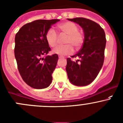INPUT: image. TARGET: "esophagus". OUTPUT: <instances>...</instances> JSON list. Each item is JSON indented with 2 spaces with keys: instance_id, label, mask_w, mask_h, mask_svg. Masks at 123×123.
Returning a JSON list of instances; mask_svg holds the SVG:
<instances>
[{
  "instance_id": "34e87169",
  "label": "esophagus",
  "mask_w": 123,
  "mask_h": 123,
  "mask_svg": "<svg viewBox=\"0 0 123 123\" xmlns=\"http://www.w3.org/2000/svg\"><path fill=\"white\" fill-rule=\"evenodd\" d=\"M58 57H59V58H64V57L62 56H59Z\"/></svg>"
}]
</instances>
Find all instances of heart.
<instances>
[{"label": "heart", "instance_id": "b5f03b06", "mask_svg": "<svg viewBox=\"0 0 123 123\" xmlns=\"http://www.w3.org/2000/svg\"><path fill=\"white\" fill-rule=\"evenodd\" d=\"M58 27L63 33L68 35L65 41V43L67 44L56 47L53 49V53L60 56L67 55L73 53V46L77 49L82 46L83 42V36L78 32L79 27L76 24L71 21H66L58 25ZM45 37L46 41L50 47H54L56 46L58 35L53 29L50 28L47 31Z\"/></svg>", "mask_w": 123, "mask_h": 123}]
</instances>
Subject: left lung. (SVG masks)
Segmentation results:
<instances>
[{
	"instance_id": "1",
	"label": "left lung",
	"mask_w": 123,
	"mask_h": 123,
	"mask_svg": "<svg viewBox=\"0 0 123 123\" xmlns=\"http://www.w3.org/2000/svg\"><path fill=\"white\" fill-rule=\"evenodd\" d=\"M78 24L84 34L83 46L71 58H79L76 62L67 59L66 71L70 82L83 86L90 84L96 78L104 62L106 43L104 30L97 23L82 17L67 18Z\"/></svg>"
}]
</instances>
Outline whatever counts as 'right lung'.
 Returning a JSON list of instances; mask_svg holds the SVG:
<instances>
[{
    "label": "right lung",
    "instance_id": "1",
    "mask_svg": "<svg viewBox=\"0 0 123 123\" xmlns=\"http://www.w3.org/2000/svg\"><path fill=\"white\" fill-rule=\"evenodd\" d=\"M59 21L35 20L23 26L15 35L14 55L18 70L23 80L32 88L44 89L52 83L58 56L43 58L50 51L45 36L51 26Z\"/></svg>",
    "mask_w": 123,
    "mask_h": 123
}]
</instances>
